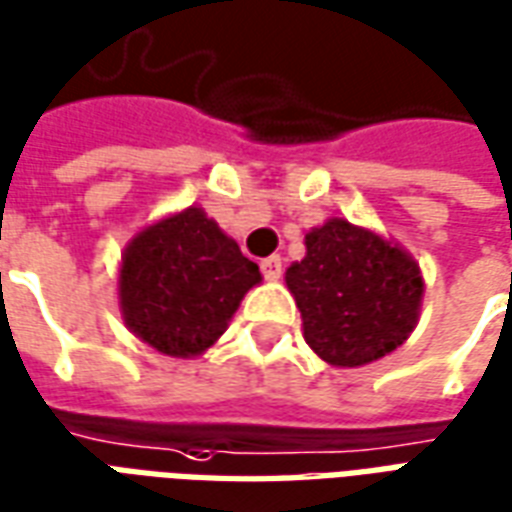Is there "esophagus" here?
<instances>
[{"label":"esophagus","mask_w":512,"mask_h":512,"mask_svg":"<svg viewBox=\"0 0 512 512\" xmlns=\"http://www.w3.org/2000/svg\"><path fill=\"white\" fill-rule=\"evenodd\" d=\"M260 271H263V277L266 279H279L282 277V257L279 255L266 257V260L260 263Z\"/></svg>","instance_id":"esophagus-1"}]
</instances>
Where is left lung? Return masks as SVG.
<instances>
[{"instance_id":"8db88e82","label":"left lung","mask_w":512,"mask_h":512,"mask_svg":"<svg viewBox=\"0 0 512 512\" xmlns=\"http://www.w3.org/2000/svg\"><path fill=\"white\" fill-rule=\"evenodd\" d=\"M285 282L299 304L304 340L334 367L392 354L414 329L422 301L417 263L345 219L307 233V257L288 268Z\"/></svg>"}]
</instances>
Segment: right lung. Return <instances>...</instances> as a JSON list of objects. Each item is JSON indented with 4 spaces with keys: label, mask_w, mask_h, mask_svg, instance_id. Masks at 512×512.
I'll return each mask as SVG.
<instances>
[{
    "label": "right lung",
    "mask_w": 512,
    "mask_h": 512,
    "mask_svg": "<svg viewBox=\"0 0 512 512\" xmlns=\"http://www.w3.org/2000/svg\"><path fill=\"white\" fill-rule=\"evenodd\" d=\"M260 271L200 208L136 235L120 268V307L131 332L167 356H197L227 329Z\"/></svg>",
    "instance_id": "1"
}]
</instances>
